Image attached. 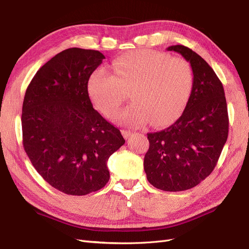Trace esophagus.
Instances as JSON below:
<instances>
[{"label":"esophagus","instance_id":"34e87169","mask_svg":"<svg viewBox=\"0 0 249 249\" xmlns=\"http://www.w3.org/2000/svg\"><path fill=\"white\" fill-rule=\"evenodd\" d=\"M122 134H123V136H124V138L127 139L130 136H132L133 132H132V131H129V130H123V131H122Z\"/></svg>","mask_w":249,"mask_h":249}]
</instances>
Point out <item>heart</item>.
<instances>
[{"label":"heart","instance_id":"obj_1","mask_svg":"<svg viewBox=\"0 0 249 249\" xmlns=\"http://www.w3.org/2000/svg\"><path fill=\"white\" fill-rule=\"evenodd\" d=\"M114 73L95 70L88 80V91L104 115L112 116L131 90L134 101L116 114L120 124L140 126L150 120L164 125L182 112L193 86L190 63L166 53L138 50L116 58Z\"/></svg>","mask_w":249,"mask_h":249}]
</instances>
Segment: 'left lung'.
Segmentation results:
<instances>
[{
    "instance_id": "1",
    "label": "left lung",
    "mask_w": 249,
    "mask_h": 249,
    "mask_svg": "<svg viewBox=\"0 0 249 249\" xmlns=\"http://www.w3.org/2000/svg\"><path fill=\"white\" fill-rule=\"evenodd\" d=\"M190 62L193 86L177 122L160 132L148 133L144 157L148 182L163 191H184L211 175L229 135V115L222 83L205 60L191 49L171 46Z\"/></svg>"
}]
</instances>
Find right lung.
<instances>
[{"label": "right lung", "instance_id": "1", "mask_svg": "<svg viewBox=\"0 0 249 249\" xmlns=\"http://www.w3.org/2000/svg\"><path fill=\"white\" fill-rule=\"evenodd\" d=\"M105 56L71 48L41 66L22 103V144L34 168L55 189L86 195L110 178L109 157L122 133L93 109L88 80Z\"/></svg>", "mask_w": 249, "mask_h": 249}]
</instances>
